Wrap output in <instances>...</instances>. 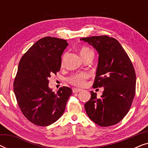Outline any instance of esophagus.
Segmentation results:
<instances>
[{
  "mask_svg": "<svg viewBox=\"0 0 148 148\" xmlns=\"http://www.w3.org/2000/svg\"><path fill=\"white\" fill-rule=\"evenodd\" d=\"M82 90H81V89H79V88H73V93H77V92H79L82 91Z\"/></svg>",
  "mask_w": 148,
  "mask_h": 148,
  "instance_id": "esophagus-1",
  "label": "esophagus"
}]
</instances>
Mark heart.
Listing matches in <instances>:
<instances>
[{"label":"heart","instance_id":"heart-1","mask_svg":"<svg viewBox=\"0 0 148 148\" xmlns=\"http://www.w3.org/2000/svg\"><path fill=\"white\" fill-rule=\"evenodd\" d=\"M92 52L90 48L86 46L81 48L80 49V54L82 56H84L85 54H86L88 52ZM88 77V74L87 73L82 72V73H77L74 74L73 75H72L71 77L69 79V82L70 84L75 86L78 87H82L84 86V84H86V80L87 78Z\"/></svg>","mask_w":148,"mask_h":148}]
</instances>
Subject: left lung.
Returning a JSON list of instances; mask_svg holds the SVG:
<instances>
[{
	"label": "left lung",
	"mask_w": 148,
	"mask_h": 148,
	"mask_svg": "<svg viewBox=\"0 0 148 148\" xmlns=\"http://www.w3.org/2000/svg\"><path fill=\"white\" fill-rule=\"evenodd\" d=\"M81 40L92 45L99 54L94 88H104L100 98L91 91L85 104L91 120L101 127L120 122L128 113L135 94L136 75L129 56L118 40L108 36Z\"/></svg>",
	"instance_id": "obj_1"
}]
</instances>
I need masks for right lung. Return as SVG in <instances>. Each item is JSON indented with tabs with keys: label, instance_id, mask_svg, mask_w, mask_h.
Returning <instances> with one entry per match:
<instances>
[{
	"label": "right lung",
	"instance_id": "right-lung-1",
	"mask_svg": "<svg viewBox=\"0 0 148 148\" xmlns=\"http://www.w3.org/2000/svg\"><path fill=\"white\" fill-rule=\"evenodd\" d=\"M67 46L65 40L41 38L20 60L13 84L14 93L23 114L38 126H48L56 122L64 113L73 93L68 87H61L56 93L48 87V79L60 71L61 56Z\"/></svg>",
	"mask_w": 148,
	"mask_h": 148
}]
</instances>
